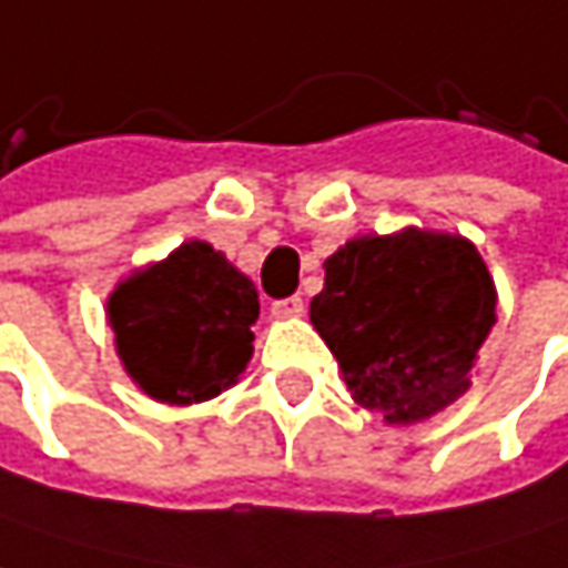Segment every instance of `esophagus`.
<instances>
[{"label":"esophagus","mask_w":568,"mask_h":568,"mask_svg":"<svg viewBox=\"0 0 568 568\" xmlns=\"http://www.w3.org/2000/svg\"><path fill=\"white\" fill-rule=\"evenodd\" d=\"M273 317H280V321H285V317H302L305 314V302L298 298V295H292V298H280V302H273Z\"/></svg>","instance_id":"34e87169"}]
</instances>
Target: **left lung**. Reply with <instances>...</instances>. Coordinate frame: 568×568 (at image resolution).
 <instances>
[{
  "label": "left lung",
  "mask_w": 568,
  "mask_h": 568,
  "mask_svg": "<svg viewBox=\"0 0 568 568\" xmlns=\"http://www.w3.org/2000/svg\"><path fill=\"white\" fill-rule=\"evenodd\" d=\"M311 324L353 400L387 423H419L470 387L496 324V288L470 241L407 229L346 241L324 263Z\"/></svg>",
  "instance_id": "obj_1"
}]
</instances>
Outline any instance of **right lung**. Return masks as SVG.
<instances>
[{
    "label": "right lung",
    "mask_w": 568,
    "mask_h": 568,
    "mask_svg": "<svg viewBox=\"0 0 568 568\" xmlns=\"http://www.w3.org/2000/svg\"><path fill=\"white\" fill-rule=\"evenodd\" d=\"M257 314L254 283L203 241L130 276L108 302L130 378L164 404H200L232 387L254 353Z\"/></svg>",
    "instance_id": "right-lung-1"
}]
</instances>
